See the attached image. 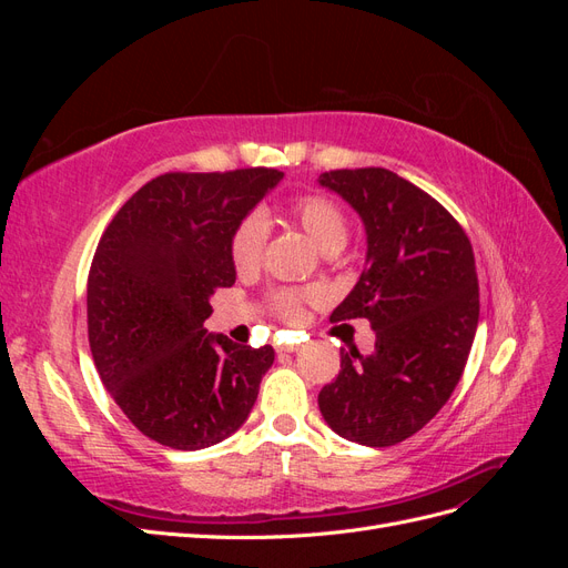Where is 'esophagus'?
Returning <instances> with one entry per match:
<instances>
[{
    "mask_svg": "<svg viewBox=\"0 0 568 568\" xmlns=\"http://www.w3.org/2000/svg\"><path fill=\"white\" fill-rule=\"evenodd\" d=\"M303 346L301 343H286V346H277V355H286V353H298Z\"/></svg>",
    "mask_w": 568,
    "mask_h": 568,
    "instance_id": "esophagus-1",
    "label": "esophagus"
}]
</instances>
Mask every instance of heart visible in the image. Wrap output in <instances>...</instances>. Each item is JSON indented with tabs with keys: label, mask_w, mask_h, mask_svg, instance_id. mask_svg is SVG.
Returning a JSON list of instances; mask_svg holds the SVG:
<instances>
[{
	"label": "heart",
	"mask_w": 568,
	"mask_h": 568,
	"mask_svg": "<svg viewBox=\"0 0 568 568\" xmlns=\"http://www.w3.org/2000/svg\"><path fill=\"white\" fill-rule=\"evenodd\" d=\"M286 215L291 222L313 239L322 253H338L348 244L351 236V222L348 215L343 213L341 205L322 194H305L288 203ZM267 239V225L261 213H248L236 222V227L230 239V255L232 263L239 272H251L263 261V248ZM307 294L301 291L282 288L272 296V303L286 320L301 317V305Z\"/></svg>",
	"instance_id": "1"
}]
</instances>
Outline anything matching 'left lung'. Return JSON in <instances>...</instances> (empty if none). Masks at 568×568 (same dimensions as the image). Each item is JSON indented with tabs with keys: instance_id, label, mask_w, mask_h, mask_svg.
Wrapping results in <instances>:
<instances>
[{
	"instance_id": "left-lung-1",
	"label": "left lung",
	"mask_w": 568,
	"mask_h": 568,
	"mask_svg": "<svg viewBox=\"0 0 568 568\" xmlns=\"http://www.w3.org/2000/svg\"><path fill=\"white\" fill-rule=\"evenodd\" d=\"M365 222L367 263L332 322L369 320L372 355L341 353L320 412L346 440L388 448L448 403L478 324L474 251L459 222L386 168L329 170L317 180Z\"/></svg>"
}]
</instances>
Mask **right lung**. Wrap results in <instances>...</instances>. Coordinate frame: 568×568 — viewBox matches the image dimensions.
Instances as JSON below:
<instances>
[{
    "mask_svg": "<svg viewBox=\"0 0 568 568\" xmlns=\"http://www.w3.org/2000/svg\"><path fill=\"white\" fill-rule=\"evenodd\" d=\"M284 173H165L101 234L88 280V334L101 382L144 436L175 450L225 440L251 415L272 346L209 334L211 296L232 286L230 239Z\"/></svg>",
    "mask_w": 568,
    "mask_h": 568,
    "instance_id": "1",
    "label": "right lung"
}]
</instances>
